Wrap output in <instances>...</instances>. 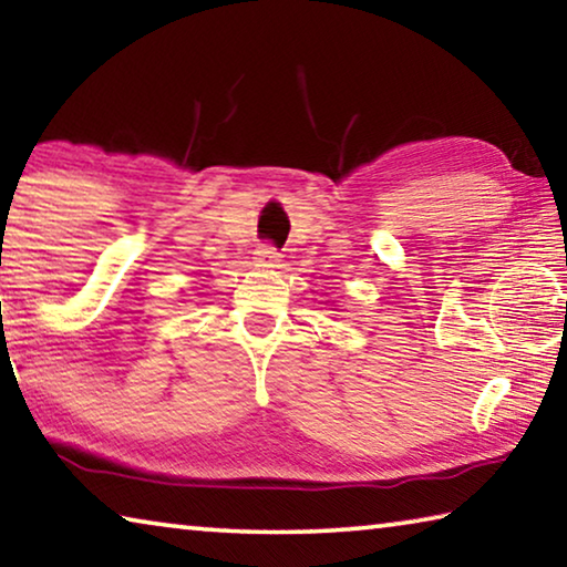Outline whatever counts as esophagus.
Wrapping results in <instances>:
<instances>
[{
    "mask_svg": "<svg viewBox=\"0 0 567 567\" xmlns=\"http://www.w3.org/2000/svg\"><path fill=\"white\" fill-rule=\"evenodd\" d=\"M256 261L261 264V266H278V261H281V256H278V250L271 246V244H266V246H261L256 250Z\"/></svg>",
    "mask_w": 567,
    "mask_h": 567,
    "instance_id": "obj_1",
    "label": "esophagus"
}]
</instances>
